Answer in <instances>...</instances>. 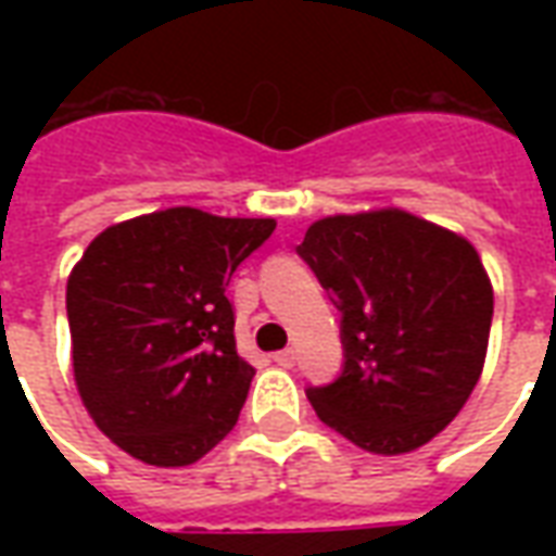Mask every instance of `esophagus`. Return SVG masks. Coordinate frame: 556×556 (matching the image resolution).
I'll use <instances>...</instances> for the list:
<instances>
[{
    "label": "esophagus",
    "instance_id": "esophagus-1",
    "mask_svg": "<svg viewBox=\"0 0 556 556\" xmlns=\"http://www.w3.org/2000/svg\"><path fill=\"white\" fill-rule=\"evenodd\" d=\"M294 361H298L294 349H282L274 354V363H277V366H286V369H289V366H294Z\"/></svg>",
    "mask_w": 556,
    "mask_h": 556
}]
</instances>
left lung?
Listing matches in <instances>:
<instances>
[{
    "mask_svg": "<svg viewBox=\"0 0 556 556\" xmlns=\"http://www.w3.org/2000/svg\"><path fill=\"white\" fill-rule=\"evenodd\" d=\"M342 313L345 366L309 387L318 419L375 455L429 443L465 408L494 291L477 247L402 207L315 219L298 247Z\"/></svg>",
    "mask_w": 556,
    "mask_h": 556,
    "instance_id": "8db88e82",
    "label": "left lung"
}]
</instances>
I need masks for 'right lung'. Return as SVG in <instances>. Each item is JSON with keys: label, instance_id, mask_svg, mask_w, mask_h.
<instances>
[{"label": "right lung", "instance_id": "1", "mask_svg": "<svg viewBox=\"0 0 556 556\" xmlns=\"http://www.w3.org/2000/svg\"><path fill=\"white\" fill-rule=\"evenodd\" d=\"M277 229L270 217L166 207L115 223L67 277L79 399L127 455L187 467L238 422L255 369L235 349V267Z\"/></svg>", "mask_w": 556, "mask_h": 556}]
</instances>
